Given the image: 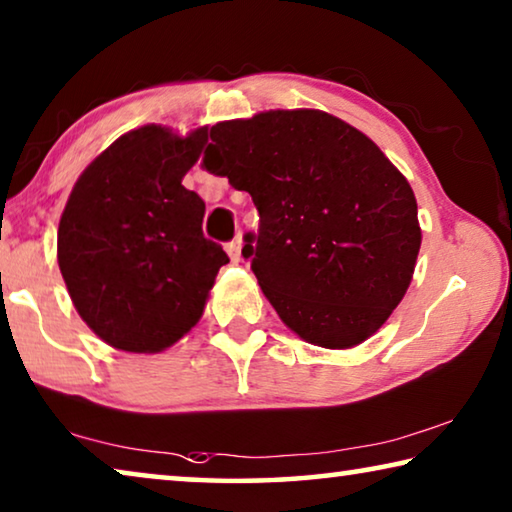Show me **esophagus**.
Masks as SVG:
<instances>
[{
	"label": "esophagus",
	"instance_id": "1",
	"mask_svg": "<svg viewBox=\"0 0 512 512\" xmlns=\"http://www.w3.org/2000/svg\"><path fill=\"white\" fill-rule=\"evenodd\" d=\"M241 248H243V239H241V234H237V237H234L230 243H227V255H230L234 262H239V259H241Z\"/></svg>",
	"mask_w": 512,
	"mask_h": 512
}]
</instances>
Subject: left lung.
I'll use <instances>...</instances> for the list:
<instances>
[{
    "label": "left lung",
    "instance_id": "8db88e82",
    "mask_svg": "<svg viewBox=\"0 0 512 512\" xmlns=\"http://www.w3.org/2000/svg\"><path fill=\"white\" fill-rule=\"evenodd\" d=\"M209 136L202 164L248 191L259 212L241 253L282 323L321 348L369 339L403 300L421 246L401 170L319 109L223 120Z\"/></svg>",
    "mask_w": 512,
    "mask_h": 512
}]
</instances>
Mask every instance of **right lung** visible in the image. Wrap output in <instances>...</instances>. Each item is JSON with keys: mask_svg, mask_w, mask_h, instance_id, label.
<instances>
[{"mask_svg": "<svg viewBox=\"0 0 512 512\" xmlns=\"http://www.w3.org/2000/svg\"><path fill=\"white\" fill-rule=\"evenodd\" d=\"M207 143L143 125L113 141L79 175L61 214L56 257L72 305L102 342L161 353L205 312L230 262L202 234L205 202L182 180Z\"/></svg>", "mask_w": 512, "mask_h": 512, "instance_id": "obj_1", "label": "right lung"}]
</instances>
